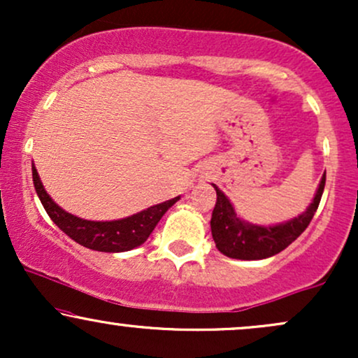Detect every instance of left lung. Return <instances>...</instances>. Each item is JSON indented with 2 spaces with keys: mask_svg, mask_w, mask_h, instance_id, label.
Returning a JSON list of instances; mask_svg holds the SVG:
<instances>
[{
  "mask_svg": "<svg viewBox=\"0 0 358 358\" xmlns=\"http://www.w3.org/2000/svg\"><path fill=\"white\" fill-rule=\"evenodd\" d=\"M324 180L327 175H323L313 202L306 208V212H303L296 219L274 227H262L241 220L234 212L227 196L213 185L217 192V203L212 212L210 229L217 249L224 256L242 259V261H257V259L276 256L306 231L322 200Z\"/></svg>",
  "mask_w": 358,
  "mask_h": 358,
  "instance_id": "obj_1",
  "label": "left lung"
}]
</instances>
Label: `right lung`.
<instances>
[{
  "label": "right lung",
  "mask_w": 358,
  "mask_h": 358,
  "mask_svg": "<svg viewBox=\"0 0 358 358\" xmlns=\"http://www.w3.org/2000/svg\"><path fill=\"white\" fill-rule=\"evenodd\" d=\"M31 175H34L36 195H38L48 217L55 222L57 227L67 234L77 244L92 250H101V252H124V250H131L141 245L150 237V234L155 231L156 224L165 215L168 208L176 200H180V196H175V199L153 205V207L146 208V210L139 212L136 215H131L121 220H84L62 210L59 205L53 202L48 193L45 192L35 166H31Z\"/></svg>",
  "instance_id": "right-lung-1"
}]
</instances>
